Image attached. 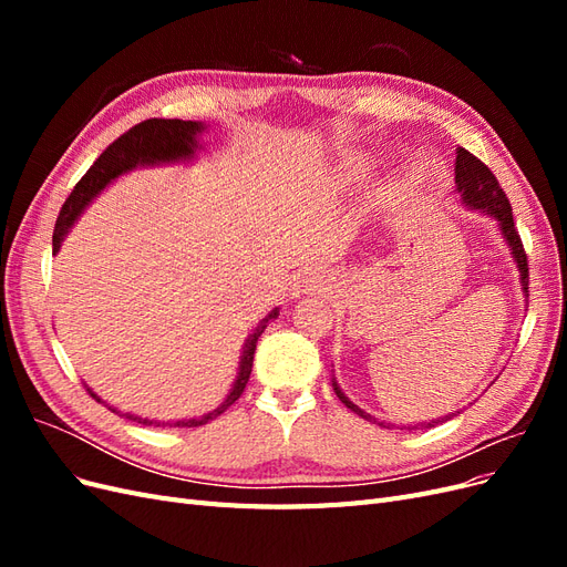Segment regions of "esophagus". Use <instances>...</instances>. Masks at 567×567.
Instances as JSON below:
<instances>
[{
    "mask_svg": "<svg viewBox=\"0 0 567 567\" xmlns=\"http://www.w3.org/2000/svg\"><path fill=\"white\" fill-rule=\"evenodd\" d=\"M329 274L321 271V269H310L302 274L300 284L293 288V296H302V293H312V290H326L329 286Z\"/></svg>",
    "mask_w": 567,
    "mask_h": 567,
    "instance_id": "obj_1",
    "label": "esophagus"
}]
</instances>
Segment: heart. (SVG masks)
Wrapping results in <instances>:
<instances>
[{"instance_id":"b5f03b06","label":"heart","mask_w":567,"mask_h":567,"mask_svg":"<svg viewBox=\"0 0 567 567\" xmlns=\"http://www.w3.org/2000/svg\"><path fill=\"white\" fill-rule=\"evenodd\" d=\"M359 169H362V165H359L357 161H350V163H348V173H350V175H357Z\"/></svg>"}]
</instances>
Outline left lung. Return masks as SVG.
Segmentation results:
<instances>
[{"label":"left lung","mask_w":567,"mask_h":567,"mask_svg":"<svg viewBox=\"0 0 567 567\" xmlns=\"http://www.w3.org/2000/svg\"><path fill=\"white\" fill-rule=\"evenodd\" d=\"M454 173H456V192L461 194L463 203L471 205V208L475 210H485L487 215H492L496 221H499V229L506 238V244L511 248V255L513 260L518 262V269H520V284H523V293L529 296L527 290V284H529V269H527V252L523 248V241H520V234L516 229V225H513V213H511V203L504 194V188L499 186V182H496V177L492 175V169L475 158L471 151L466 148H458L456 151V165H454ZM333 390L338 394V400L346 404L350 411H354L357 416H362L364 421H371V423H379L381 427H392V423H383L379 419H373L371 414H367V411L359 409L357 404H352L346 394H342V390L338 388V383L333 381ZM458 414V411H456ZM456 414H447L442 419H435V421H427V423H419V425H404L406 431H414V427H435L444 421H450L452 416Z\"/></svg>","instance_id":"1"}]
</instances>
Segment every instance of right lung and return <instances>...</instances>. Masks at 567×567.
<instances>
[{
  "mask_svg": "<svg viewBox=\"0 0 567 567\" xmlns=\"http://www.w3.org/2000/svg\"><path fill=\"white\" fill-rule=\"evenodd\" d=\"M203 123H194V120H165V117H151L144 120V123L130 127L123 136H117V140L101 153V156L94 161V165L84 173V177L75 184V188L71 192V196L65 198L63 208L59 213L56 219V227H54V238H51V244H54V255L59 252L63 238L75 225V219L80 217V213L87 208L90 200L104 192V188L123 173H130L136 165H156V163H175V161H186L194 156V151L198 148L196 144V136L203 132ZM279 315V310H271L260 323H257V329L250 333L244 354H241V362H238V375L234 381L231 392L227 394V400L221 402L217 409H213L210 414H205L200 419H184V421H175V423H161V421H148L142 416H134V414H120L117 409L109 406L111 411L120 416H127L130 421L136 423H144V425H169V427H196V425H205L208 421L217 419L219 414H225V411L241 398L246 383L250 379V371H252V354H255V346H257V338L262 336V331L267 329L269 319H274ZM87 392L92 394L94 400H99L96 394L87 388ZM101 402V400H99Z\"/></svg>",
  "mask_w": 567,
  "mask_h": 567,
  "instance_id": "1",
  "label": "right lung"
}]
</instances>
